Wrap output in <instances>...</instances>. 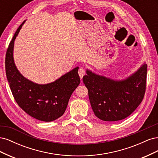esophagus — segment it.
<instances>
[{
    "label": "esophagus",
    "mask_w": 158,
    "mask_h": 158,
    "mask_svg": "<svg viewBox=\"0 0 158 158\" xmlns=\"http://www.w3.org/2000/svg\"><path fill=\"white\" fill-rule=\"evenodd\" d=\"M78 74L80 76V77L81 79H82L83 76L85 74V70L84 68H80L79 70H78Z\"/></svg>",
    "instance_id": "obj_1"
}]
</instances>
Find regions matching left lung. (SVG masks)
Listing matches in <instances>:
<instances>
[{
    "mask_svg": "<svg viewBox=\"0 0 158 158\" xmlns=\"http://www.w3.org/2000/svg\"><path fill=\"white\" fill-rule=\"evenodd\" d=\"M83 82L93 111L99 119L117 121L128 117L142 102L146 91L147 64L123 80H114L87 69Z\"/></svg>",
    "mask_w": 158,
    "mask_h": 158,
    "instance_id": "8db88e82",
    "label": "left lung"
}]
</instances>
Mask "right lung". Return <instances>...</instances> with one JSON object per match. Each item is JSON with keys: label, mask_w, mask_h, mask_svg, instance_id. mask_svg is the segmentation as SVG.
<instances>
[{"label": "right lung", "mask_w": 158, "mask_h": 158, "mask_svg": "<svg viewBox=\"0 0 158 158\" xmlns=\"http://www.w3.org/2000/svg\"><path fill=\"white\" fill-rule=\"evenodd\" d=\"M25 22L19 26L8 47L5 59L7 80L14 99L23 111L37 120L51 122L64 114L72 94L78 86V67L47 84L26 78L18 70L13 56L14 41Z\"/></svg>", "instance_id": "1"}]
</instances>
